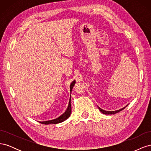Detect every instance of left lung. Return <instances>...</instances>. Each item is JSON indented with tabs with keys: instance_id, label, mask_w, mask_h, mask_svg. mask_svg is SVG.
I'll list each match as a JSON object with an SVG mask.
<instances>
[{
	"instance_id": "1",
	"label": "left lung",
	"mask_w": 151,
	"mask_h": 151,
	"mask_svg": "<svg viewBox=\"0 0 151 151\" xmlns=\"http://www.w3.org/2000/svg\"><path fill=\"white\" fill-rule=\"evenodd\" d=\"M127 105H128V104H127ZM127 105H126V106H125V107H123V108H121V109H118V110H116V111H105V110H104V109H101V108H99L98 106V107L99 109L100 110V111H101L103 114H104V115H114V114H115V113H118L119 111L123 110V109H125V108L127 106Z\"/></svg>"
}]
</instances>
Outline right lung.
<instances>
[{
	"label": "right lung",
	"instance_id": "right-lung-1",
	"mask_svg": "<svg viewBox=\"0 0 151 151\" xmlns=\"http://www.w3.org/2000/svg\"><path fill=\"white\" fill-rule=\"evenodd\" d=\"M75 84H76V81L74 80V81H72V83L70 85V94H71V92H72V89L73 87H74ZM71 109H72V107H71V94H70L68 107L65 110V111L63 113L62 115H60L59 117L55 118V119L51 120H48V121H45V122H39L41 123H43V124H45V125L57 124V123L63 122H64L65 120H67V118L70 116V113H71Z\"/></svg>",
	"mask_w": 151,
	"mask_h": 151
}]
</instances>
